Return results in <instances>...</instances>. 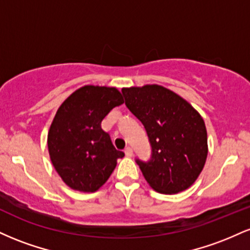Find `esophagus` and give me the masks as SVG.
Instances as JSON below:
<instances>
[{"mask_svg": "<svg viewBox=\"0 0 250 250\" xmlns=\"http://www.w3.org/2000/svg\"><path fill=\"white\" fill-rule=\"evenodd\" d=\"M125 156L131 157L133 156V149H131L130 147H127L125 149Z\"/></svg>", "mask_w": 250, "mask_h": 250, "instance_id": "34e87169", "label": "esophagus"}]
</instances>
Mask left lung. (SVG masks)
<instances>
[{"label":"left lung","mask_w":250,"mask_h":250,"mask_svg":"<svg viewBox=\"0 0 250 250\" xmlns=\"http://www.w3.org/2000/svg\"><path fill=\"white\" fill-rule=\"evenodd\" d=\"M125 105L147 131L150 160L136 159L154 190L177 194L196 181L208 154L205 121L185 99L157 84L123 88Z\"/></svg>","instance_id":"obj_1"}]
</instances>
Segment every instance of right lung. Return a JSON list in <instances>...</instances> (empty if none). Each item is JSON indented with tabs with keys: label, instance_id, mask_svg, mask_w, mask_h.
<instances>
[{
	"label": "right lung",
	"instance_id": "1",
	"mask_svg": "<svg viewBox=\"0 0 250 250\" xmlns=\"http://www.w3.org/2000/svg\"><path fill=\"white\" fill-rule=\"evenodd\" d=\"M123 99L116 88L84 85L57 109L48 133L51 163L74 190L94 193L125 156L111 143L101 122Z\"/></svg>",
	"mask_w": 250,
	"mask_h": 250
}]
</instances>
